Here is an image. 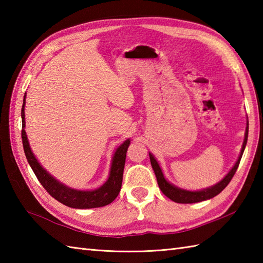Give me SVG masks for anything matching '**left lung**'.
<instances>
[{
  "label": "left lung",
  "mask_w": 263,
  "mask_h": 263,
  "mask_svg": "<svg viewBox=\"0 0 263 263\" xmlns=\"http://www.w3.org/2000/svg\"><path fill=\"white\" fill-rule=\"evenodd\" d=\"M248 136H249V121L247 123V128H245L243 146H242L241 153H239L238 159L236 160L235 165L232 167V170L227 173L226 176L222 178L221 181L215 184V185L209 186L206 189L199 190V191H189V190L180 189V187L175 186L174 184L170 183L166 180V177L164 176V173H163V171H161L157 159L154 157V155L152 153H149L150 163H152L155 175H156V177H157V182H158V185H159V189L161 190V192H163L167 198H170L171 200H173L174 202H177V203H195V202H201V201L209 200L211 198L216 197L217 194H219L222 190H224L228 185V183L231 182L234 174H235V172L239 165V161H241V158L243 156L245 146H247Z\"/></svg>",
  "instance_id": "obj_1"
}]
</instances>
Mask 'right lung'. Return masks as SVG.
Returning a JSON list of instances; mask_svg holds the SVG:
<instances>
[{"label": "right lung", "instance_id": "obj_1", "mask_svg": "<svg viewBox=\"0 0 263 263\" xmlns=\"http://www.w3.org/2000/svg\"><path fill=\"white\" fill-rule=\"evenodd\" d=\"M26 96H24V103H22L21 108V119H22V144H24V150L26 158L29 163L31 170L35 173L38 181L41 182L44 189L52 195L54 199L60 201L61 203L70 206V208L76 209H90V208H99V206L107 205L116 199L119 195L122 186L123 180V171H124L125 157L127 148L130 146V139L123 142L115 150L111 158V165L109 170V175L107 181H106L102 186L95 190H77L72 189L65 184L61 183L54 176L44 168V167L38 163L35 155L28 142V138L26 135L25 127V105H26Z\"/></svg>", "mask_w": 263, "mask_h": 263}]
</instances>
